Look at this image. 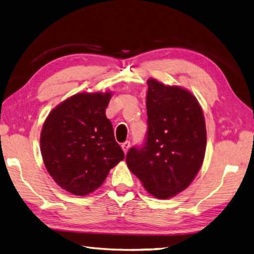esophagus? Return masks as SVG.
I'll return each mask as SVG.
<instances>
[{
	"label": "esophagus",
	"mask_w": 254,
	"mask_h": 254,
	"mask_svg": "<svg viewBox=\"0 0 254 254\" xmlns=\"http://www.w3.org/2000/svg\"><path fill=\"white\" fill-rule=\"evenodd\" d=\"M122 148H123V150H124V152H127L128 151V149L130 148V141H125V142H123L122 143Z\"/></svg>",
	"instance_id": "1"
}]
</instances>
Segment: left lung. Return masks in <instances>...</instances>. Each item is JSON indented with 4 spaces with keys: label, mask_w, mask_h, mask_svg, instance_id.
I'll return each mask as SVG.
<instances>
[{
    "label": "left lung",
    "mask_w": 254,
    "mask_h": 254,
    "mask_svg": "<svg viewBox=\"0 0 254 254\" xmlns=\"http://www.w3.org/2000/svg\"><path fill=\"white\" fill-rule=\"evenodd\" d=\"M147 84V134L129 149L126 162L150 194L165 199L188 188L199 171L206 126L192 93L153 79Z\"/></svg>",
    "instance_id": "1"
}]
</instances>
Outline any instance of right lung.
<instances>
[{
	"label": "right lung",
	"instance_id": "add662e5",
	"mask_svg": "<svg viewBox=\"0 0 254 254\" xmlns=\"http://www.w3.org/2000/svg\"><path fill=\"white\" fill-rule=\"evenodd\" d=\"M110 100L111 93H79L57 106L44 124L40 147L46 169L69 193H92L125 158L105 114Z\"/></svg>",
	"mask_w": 254,
	"mask_h": 254
}]
</instances>
